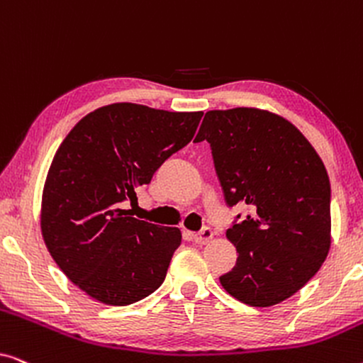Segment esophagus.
Instances as JSON below:
<instances>
[{
    "mask_svg": "<svg viewBox=\"0 0 363 363\" xmlns=\"http://www.w3.org/2000/svg\"><path fill=\"white\" fill-rule=\"evenodd\" d=\"M193 240H195L198 245H206L213 240V230L211 228H203L201 231H198L193 235Z\"/></svg>",
    "mask_w": 363,
    "mask_h": 363,
    "instance_id": "1",
    "label": "esophagus"
}]
</instances>
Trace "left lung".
<instances>
[{
	"label": "left lung",
	"mask_w": 363,
	"mask_h": 363,
	"mask_svg": "<svg viewBox=\"0 0 363 363\" xmlns=\"http://www.w3.org/2000/svg\"><path fill=\"white\" fill-rule=\"evenodd\" d=\"M211 147L230 206H250L226 238L238 261L220 277L235 299L271 307L296 294L330 250V182L299 128L255 107L210 111L195 142ZM240 218V215H238Z\"/></svg>",
	"instance_id": "8db88e82"
}]
</instances>
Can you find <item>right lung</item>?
I'll use <instances>...</instances> for the list:
<instances>
[{"label":"right lung","mask_w":363,"mask_h":363,"mask_svg":"<svg viewBox=\"0 0 363 363\" xmlns=\"http://www.w3.org/2000/svg\"><path fill=\"white\" fill-rule=\"evenodd\" d=\"M203 112L104 106L59 145L41 201V233L64 274L92 299L128 306L165 281L182 231L130 216L123 203L195 135Z\"/></svg>","instance_id":"add662e5"}]
</instances>
